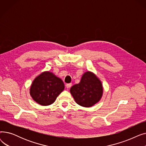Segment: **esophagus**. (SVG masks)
Masks as SVG:
<instances>
[{"instance_id": "34e87169", "label": "esophagus", "mask_w": 146, "mask_h": 146, "mask_svg": "<svg viewBox=\"0 0 146 146\" xmlns=\"http://www.w3.org/2000/svg\"><path fill=\"white\" fill-rule=\"evenodd\" d=\"M66 88H67V89L70 88L71 86H72V83H67V84H66Z\"/></svg>"}]
</instances>
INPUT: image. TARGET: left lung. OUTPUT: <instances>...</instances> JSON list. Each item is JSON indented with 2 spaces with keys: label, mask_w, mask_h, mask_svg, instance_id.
Instances as JSON below:
<instances>
[{
  "label": "left lung",
  "mask_w": 146,
  "mask_h": 146,
  "mask_svg": "<svg viewBox=\"0 0 146 146\" xmlns=\"http://www.w3.org/2000/svg\"><path fill=\"white\" fill-rule=\"evenodd\" d=\"M70 92L76 103L89 108L101 100L104 88L102 82L97 76L87 71L82 75L79 83L72 86Z\"/></svg>",
  "instance_id": "obj_1"
}]
</instances>
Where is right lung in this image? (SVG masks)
Returning <instances> with one entry per match:
<instances>
[{"mask_svg":"<svg viewBox=\"0 0 146 146\" xmlns=\"http://www.w3.org/2000/svg\"><path fill=\"white\" fill-rule=\"evenodd\" d=\"M64 89L62 80L52 72L45 71L34 79L30 86L29 94L37 104L48 106L55 102Z\"/></svg>","mask_w":146,"mask_h":146,"instance_id":"add662e5","label":"right lung"}]
</instances>
